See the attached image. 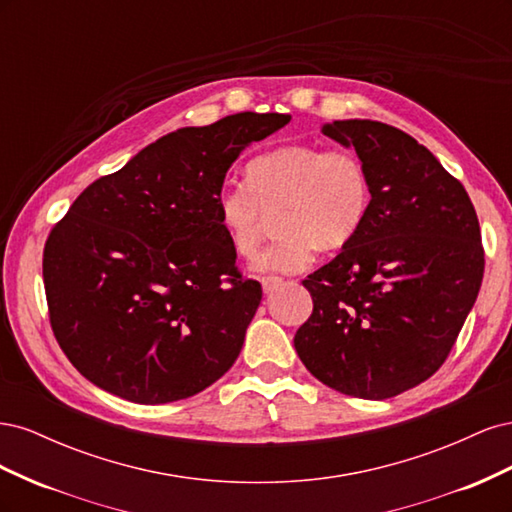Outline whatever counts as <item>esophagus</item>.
I'll use <instances>...</instances> for the list:
<instances>
[{
	"label": "esophagus",
	"instance_id": "esophagus-1",
	"mask_svg": "<svg viewBox=\"0 0 512 512\" xmlns=\"http://www.w3.org/2000/svg\"><path fill=\"white\" fill-rule=\"evenodd\" d=\"M260 284H262V290H265V292H273L277 286L284 284V280H282V277H277V275H267V277H262Z\"/></svg>",
	"mask_w": 512,
	"mask_h": 512
}]
</instances>
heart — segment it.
I'll use <instances>...</instances> for the list:
<instances>
[{
	"label": "heart",
	"mask_w": 512,
	"mask_h": 512,
	"mask_svg": "<svg viewBox=\"0 0 512 512\" xmlns=\"http://www.w3.org/2000/svg\"><path fill=\"white\" fill-rule=\"evenodd\" d=\"M218 222L239 256H252L267 213L282 232L262 250L252 269L299 273L316 250L346 247L363 228L371 207V183L363 160L346 147L286 145L262 153L245 166V183L220 190Z\"/></svg>",
	"instance_id": "b5f03b06"
}]
</instances>
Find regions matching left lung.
Wrapping results in <instances>:
<instances>
[{"label": "left lung", "instance_id": "1", "mask_svg": "<svg viewBox=\"0 0 512 512\" xmlns=\"http://www.w3.org/2000/svg\"><path fill=\"white\" fill-rule=\"evenodd\" d=\"M322 132L363 160L371 207L359 235L303 280L314 312L294 348L331 389L389 399L436 374L455 346L485 271L478 218L410 134L369 119Z\"/></svg>", "mask_w": 512, "mask_h": 512}]
</instances>
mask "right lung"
Here are the masks:
<instances>
[{"instance_id": "add662e5", "label": "right lung", "mask_w": 512, "mask_h": 512, "mask_svg": "<svg viewBox=\"0 0 512 512\" xmlns=\"http://www.w3.org/2000/svg\"><path fill=\"white\" fill-rule=\"evenodd\" d=\"M290 115L237 113L151 143L74 200L44 245L49 318L70 363L134 404L205 391L237 361L262 299L215 200L230 164Z\"/></svg>"}]
</instances>
